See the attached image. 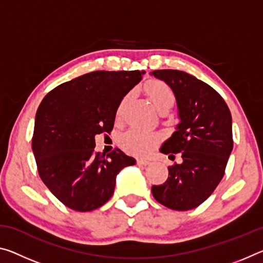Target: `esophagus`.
Returning a JSON list of instances; mask_svg holds the SVG:
<instances>
[{
	"mask_svg": "<svg viewBox=\"0 0 263 263\" xmlns=\"http://www.w3.org/2000/svg\"><path fill=\"white\" fill-rule=\"evenodd\" d=\"M137 163L139 164V166H147V164H149L151 162L148 161V160H146V159H138L137 160Z\"/></svg>",
	"mask_w": 263,
	"mask_h": 263,
	"instance_id": "34e87169",
	"label": "esophagus"
}]
</instances>
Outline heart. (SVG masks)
Listing matches in <instances>:
<instances>
[{"label":"heart","mask_w":263,"mask_h":263,"mask_svg":"<svg viewBox=\"0 0 263 263\" xmlns=\"http://www.w3.org/2000/svg\"><path fill=\"white\" fill-rule=\"evenodd\" d=\"M145 89L148 99L160 112H167V111L171 110L173 108V105L175 104V94L174 91H173V89L169 87L167 83L159 81V80H154V81H151L149 83H147V86H146ZM128 95L124 97L121 101V103L118 104L117 111H116V118L117 119L121 118L124 104L126 103ZM158 139L159 136L157 133L131 128V130L126 131L121 137V145L128 153L142 155L149 152V151L154 147V145L158 142Z\"/></svg>","instance_id":"b5f03b06"}]
</instances>
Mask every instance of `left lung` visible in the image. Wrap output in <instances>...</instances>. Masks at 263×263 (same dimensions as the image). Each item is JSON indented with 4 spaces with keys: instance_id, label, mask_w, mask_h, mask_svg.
Returning a JSON list of instances; mask_svg holds the SVG:
<instances>
[{
    "instance_id": "8db88e82",
    "label": "left lung",
    "mask_w": 263,
    "mask_h": 263,
    "mask_svg": "<svg viewBox=\"0 0 263 263\" xmlns=\"http://www.w3.org/2000/svg\"><path fill=\"white\" fill-rule=\"evenodd\" d=\"M173 89L180 123L160 152L181 163L168 167V179L152 186L157 201L172 210L186 211L206 201L224 176L233 148L232 116L222 97L208 83L182 70H153Z\"/></svg>"
}]
</instances>
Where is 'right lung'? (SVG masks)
<instances>
[{"label": "right lung", "mask_w": 263, "mask_h": 263, "mask_svg": "<svg viewBox=\"0 0 263 263\" xmlns=\"http://www.w3.org/2000/svg\"><path fill=\"white\" fill-rule=\"evenodd\" d=\"M144 70H96L55 87L35 114L32 151L39 176L75 211H91L114 194L116 177L136 160L121 149L95 152V136L110 133L123 97Z\"/></svg>", "instance_id": "1"}]
</instances>
